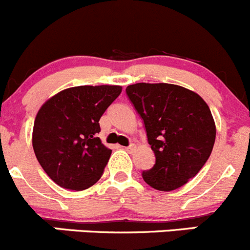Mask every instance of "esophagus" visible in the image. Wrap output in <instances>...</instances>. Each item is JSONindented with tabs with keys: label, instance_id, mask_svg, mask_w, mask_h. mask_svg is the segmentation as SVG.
I'll list each match as a JSON object with an SVG mask.
<instances>
[{
	"label": "esophagus",
	"instance_id": "1",
	"mask_svg": "<svg viewBox=\"0 0 250 250\" xmlns=\"http://www.w3.org/2000/svg\"><path fill=\"white\" fill-rule=\"evenodd\" d=\"M125 150H127L128 152H133L135 150V145L134 144H130L129 146H127V147H125Z\"/></svg>",
	"mask_w": 250,
	"mask_h": 250
}]
</instances>
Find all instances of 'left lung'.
<instances>
[{
    "label": "left lung",
    "mask_w": 250,
    "mask_h": 250,
    "mask_svg": "<svg viewBox=\"0 0 250 250\" xmlns=\"http://www.w3.org/2000/svg\"><path fill=\"white\" fill-rule=\"evenodd\" d=\"M144 121L156 161L143 179L161 192L184 186L212 151L216 127L208 104L194 91L174 84L137 83L125 89Z\"/></svg>",
    "instance_id": "8db88e82"
}]
</instances>
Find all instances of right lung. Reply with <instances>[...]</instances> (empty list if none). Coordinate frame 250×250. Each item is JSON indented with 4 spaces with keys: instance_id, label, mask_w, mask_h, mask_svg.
<instances>
[{
    "instance_id": "obj_1",
    "label": "right lung",
    "mask_w": 250,
    "mask_h": 250,
    "mask_svg": "<svg viewBox=\"0 0 250 250\" xmlns=\"http://www.w3.org/2000/svg\"><path fill=\"white\" fill-rule=\"evenodd\" d=\"M120 85H82L48 99L35 117L33 147L47 176L62 188L83 190L103 176L112 150L101 143V116Z\"/></svg>"
}]
</instances>
